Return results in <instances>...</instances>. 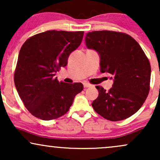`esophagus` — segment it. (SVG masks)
Segmentation results:
<instances>
[{
  "mask_svg": "<svg viewBox=\"0 0 160 160\" xmlns=\"http://www.w3.org/2000/svg\"><path fill=\"white\" fill-rule=\"evenodd\" d=\"M82 84H83V86L85 88H89V87H91V86H92V85H91L90 83H89V82H84Z\"/></svg>",
  "mask_w": 160,
  "mask_h": 160,
  "instance_id": "esophagus-1",
  "label": "esophagus"
}]
</instances>
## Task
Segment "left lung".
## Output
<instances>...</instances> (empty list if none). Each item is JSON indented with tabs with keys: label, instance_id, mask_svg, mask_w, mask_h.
<instances>
[{
	"label": "left lung",
	"instance_id": "8db88e82",
	"mask_svg": "<svg viewBox=\"0 0 160 160\" xmlns=\"http://www.w3.org/2000/svg\"><path fill=\"white\" fill-rule=\"evenodd\" d=\"M86 44L98 52L101 72L111 74L113 78V87L108 91L96 86L99 94L92 103L93 109L108 120L128 118L149 94L151 68L148 57L136 40L122 32H89Z\"/></svg>",
	"mask_w": 160,
	"mask_h": 160
}]
</instances>
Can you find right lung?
Listing matches in <instances>:
<instances>
[{
  "label": "right lung",
  "instance_id": "add662e5",
  "mask_svg": "<svg viewBox=\"0 0 160 160\" xmlns=\"http://www.w3.org/2000/svg\"><path fill=\"white\" fill-rule=\"evenodd\" d=\"M83 32L47 31L31 37L19 51L14 82L28 111L43 120L65 114L75 95L83 89L81 82L66 83L54 78L65 67L71 52L81 43Z\"/></svg>",
  "mask_w": 160,
  "mask_h": 160
}]
</instances>
